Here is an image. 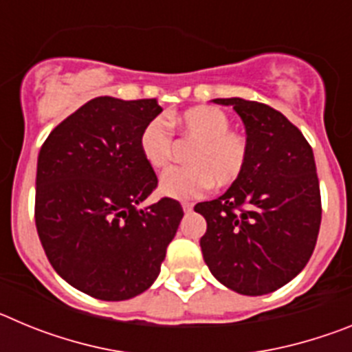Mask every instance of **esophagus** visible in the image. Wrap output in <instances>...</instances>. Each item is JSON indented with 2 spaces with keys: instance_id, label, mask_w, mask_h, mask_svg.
Masks as SVG:
<instances>
[{
  "instance_id": "esophagus-1",
  "label": "esophagus",
  "mask_w": 352,
  "mask_h": 352,
  "mask_svg": "<svg viewBox=\"0 0 352 352\" xmlns=\"http://www.w3.org/2000/svg\"><path fill=\"white\" fill-rule=\"evenodd\" d=\"M182 208H183V211H185V213H190V211L194 210V204H192V203H182Z\"/></svg>"
}]
</instances>
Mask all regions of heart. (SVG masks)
I'll list each match as a JSON object with an SVG mask.
<instances>
[{
  "instance_id": "1",
  "label": "heart",
  "mask_w": 352,
  "mask_h": 352,
  "mask_svg": "<svg viewBox=\"0 0 352 352\" xmlns=\"http://www.w3.org/2000/svg\"><path fill=\"white\" fill-rule=\"evenodd\" d=\"M173 121L197 141L186 157L190 166L169 167L160 176V192L173 199H190L213 185L229 186L238 182L248 162V141L231 130V120L213 105H195L176 114ZM139 148L153 169L167 166L173 155V133L162 118L148 121L139 138Z\"/></svg>"
}]
</instances>
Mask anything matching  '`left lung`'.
<instances>
[{"mask_svg":"<svg viewBox=\"0 0 352 352\" xmlns=\"http://www.w3.org/2000/svg\"><path fill=\"white\" fill-rule=\"evenodd\" d=\"M243 120L248 162L238 182L213 201L195 204L206 219L204 263L220 284L261 296L307 266L321 226V190L303 133L273 107L243 98H214Z\"/></svg>","mask_w":352,"mask_h":352,"instance_id":"8db88e82","label":"left lung"}]
</instances>
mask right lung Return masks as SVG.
I'll return each instance as SVG.
<instances>
[{"mask_svg": "<svg viewBox=\"0 0 352 352\" xmlns=\"http://www.w3.org/2000/svg\"><path fill=\"white\" fill-rule=\"evenodd\" d=\"M162 107L155 98L96 96L56 126L36 164L35 223L56 273L96 300H130L157 280L183 219L157 188L139 138Z\"/></svg>", "mask_w": 352, "mask_h": 352, "instance_id": "add662e5", "label": "right lung"}]
</instances>
